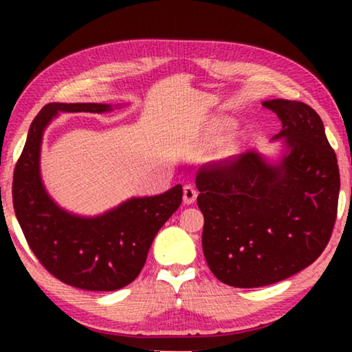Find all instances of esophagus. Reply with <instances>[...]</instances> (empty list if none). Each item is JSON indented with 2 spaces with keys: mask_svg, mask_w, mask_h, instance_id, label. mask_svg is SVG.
<instances>
[{
  "mask_svg": "<svg viewBox=\"0 0 352 352\" xmlns=\"http://www.w3.org/2000/svg\"><path fill=\"white\" fill-rule=\"evenodd\" d=\"M195 199H197V190L195 188L190 186V184H186V186L183 188V201L184 205H192Z\"/></svg>",
  "mask_w": 352,
  "mask_h": 352,
  "instance_id": "obj_1",
  "label": "esophagus"
}]
</instances>
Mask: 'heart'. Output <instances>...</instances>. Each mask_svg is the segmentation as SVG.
<instances>
[{
  "mask_svg": "<svg viewBox=\"0 0 352 352\" xmlns=\"http://www.w3.org/2000/svg\"><path fill=\"white\" fill-rule=\"evenodd\" d=\"M234 130V122L231 119H217L216 122H212V126L210 129V135L211 140L214 141H223L225 138L233 133Z\"/></svg>",
  "mask_w": 352,
  "mask_h": 352,
  "instance_id": "b5f03b06",
  "label": "heart"
}]
</instances>
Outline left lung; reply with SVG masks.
<instances>
[{"mask_svg": "<svg viewBox=\"0 0 352 352\" xmlns=\"http://www.w3.org/2000/svg\"><path fill=\"white\" fill-rule=\"evenodd\" d=\"M284 140L278 163L248 152L199 170L201 247L219 281L252 289L283 281L323 253L337 217L340 172L324 126L311 107L264 100Z\"/></svg>", "mask_w": 352, "mask_h": 352, "instance_id": "8db88e82", "label": "left lung"}]
</instances>
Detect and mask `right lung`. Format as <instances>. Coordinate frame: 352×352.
Listing matches in <instances>:
<instances>
[{
	"label": "right lung",
	"instance_id": "obj_1",
	"mask_svg": "<svg viewBox=\"0 0 352 352\" xmlns=\"http://www.w3.org/2000/svg\"><path fill=\"white\" fill-rule=\"evenodd\" d=\"M109 104H58L43 109L29 127L15 166L12 199L29 247L52 276L77 289L111 292L140 275L155 234L182 205V184L152 197H132L100 216L83 217L58 206L40 175L45 129L58 113H104Z\"/></svg>",
	"mask_w": 352,
	"mask_h": 352
}]
</instances>
